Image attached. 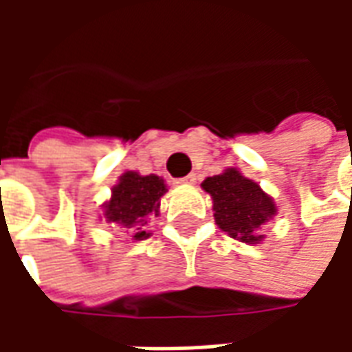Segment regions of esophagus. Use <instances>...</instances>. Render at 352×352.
<instances>
[{
  "label": "esophagus",
  "instance_id": "obj_1",
  "mask_svg": "<svg viewBox=\"0 0 352 352\" xmlns=\"http://www.w3.org/2000/svg\"><path fill=\"white\" fill-rule=\"evenodd\" d=\"M177 183H181V184H194V183H196V173H190V175L183 177V179H179Z\"/></svg>",
  "mask_w": 352,
  "mask_h": 352
}]
</instances>
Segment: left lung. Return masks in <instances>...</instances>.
Here are the masks:
<instances>
[{
	"instance_id": "obj_1",
	"label": "left lung",
	"mask_w": 352,
	"mask_h": 352,
	"mask_svg": "<svg viewBox=\"0 0 352 352\" xmlns=\"http://www.w3.org/2000/svg\"><path fill=\"white\" fill-rule=\"evenodd\" d=\"M201 186L213 198L214 222L222 232L249 245L262 241L260 226L273 219L277 209L258 183L230 168L221 175L207 177Z\"/></svg>"
}]
</instances>
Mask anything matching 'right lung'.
<instances>
[{"label": "right lung", "mask_w": 352, "mask_h": 352, "mask_svg": "<svg viewBox=\"0 0 352 352\" xmlns=\"http://www.w3.org/2000/svg\"><path fill=\"white\" fill-rule=\"evenodd\" d=\"M168 192L164 179L158 175H139L135 171H126L113 188V196L103 206V219L111 224L133 230V239H146V217L158 214L160 198Z\"/></svg>", "instance_id": "1"}]
</instances>
